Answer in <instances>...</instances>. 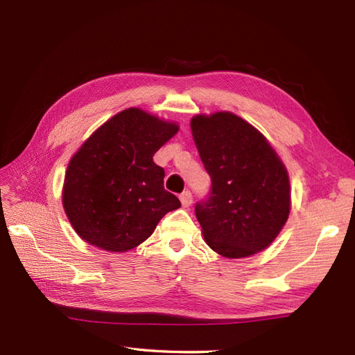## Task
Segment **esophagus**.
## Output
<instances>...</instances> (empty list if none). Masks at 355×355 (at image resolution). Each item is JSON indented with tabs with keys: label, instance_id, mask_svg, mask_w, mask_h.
<instances>
[{
	"label": "esophagus",
	"instance_id": "esophagus-1",
	"mask_svg": "<svg viewBox=\"0 0 355 355\" xmlns=\"http://www.w3.org/2000/svg\"><path fill=\"white\" fill-rule=\"evenodd\" d=\"M180 202H182V207H189L192 204V194L189 191H184L182 194L179 196Z\"/></svg>",
	"mask_w": 355,
	"mask_h": 355
}]
</instances>
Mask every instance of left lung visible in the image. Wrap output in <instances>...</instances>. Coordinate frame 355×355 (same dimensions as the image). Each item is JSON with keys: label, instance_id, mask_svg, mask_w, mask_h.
I'll return each mask as SVG.
<instances>
[{"label": "left lung", "instance_id": "8db88e82", "mask_svg": "<svg viewBox=\"0 0 355 355\" xmlns=\"http://www.w3.org/2000/svg\"><path fill=\"white\" fill-rule=\"evenodd\" d=\"M192 137L211 179L196 206L204 241L228 259L265 250L290 213L287 168L266 137L228 111L196 115Z\"/></svg>", "mask_w": 355, "mask_h": 355}]
</instances>
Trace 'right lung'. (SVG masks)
<instances>
[{
    "instance_id": "obj_1",
    "label": "right lung",
    "mask_w": 355,
    "mask_h": 355,
    "mask_svg": "<svg viewBox=\"0 0 355 355\" xmlns=\"http://www.w3.org/2000/svg\"><path fill=\"white\" fill-rule=\"evenodd\" d=\"M179 130L173 121L128 108L103 123L69 161L62 204L80 237L106 252L144 243L180 207L153 157Z\"/></svg>"
}]
</instances>
